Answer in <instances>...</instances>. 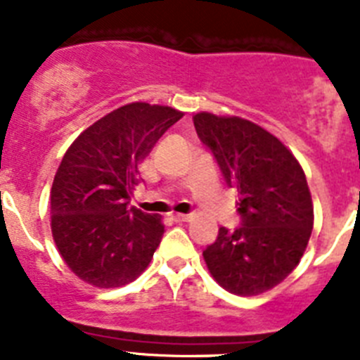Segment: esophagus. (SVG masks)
Wrapping results in <instances>:
<instances>
[{
	"label": "esophagus",
	"mask_w": 360,
	"mask_h": 360,
	"mask_svg": "<svg viewBox=\"0 0 360 360\" xmlns=\"http://www.w3.org/2000/svg\"><path fill=\"white\" fill-rule=\"evenodd\" d=\"M171 219H173V221H176V224H184V221H189L191 216L189 214H173L171 216Z\"/></svg>",
	"instance_id": "1"
}]
</instances>
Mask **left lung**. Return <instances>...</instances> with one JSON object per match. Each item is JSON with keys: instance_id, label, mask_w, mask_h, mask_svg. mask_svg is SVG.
<instances>
[{"instance_id": "1", "label": "left lung", "mask_w": 360, "mask_h": 360, "mask_svg": "<svg viewBox=\"0 0 360 360\" xmlns=\"http://www.w3.org/2000/svg\"><path fill=\"white\" fill-rule=\"evenodd\" d=\"M193 122L227 186L238 191L241 219L234 231L219 227L203 250L209 272L232 294L270 290L297 266L314 227L303 167L281 141L250 120L202 111Z\"/></svg>"}]
</instances>
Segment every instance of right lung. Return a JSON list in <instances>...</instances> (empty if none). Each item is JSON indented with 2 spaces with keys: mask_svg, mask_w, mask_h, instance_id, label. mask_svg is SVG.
Segmentation results:
<instances>
[{
  "mask_svg": "<svg viewBox=\"0 0 360 360\" xmlns=\"http://www.w3.org/2000/svg\"><path fill=\"white\" fill-rule=\"evenodd\" d=\"M182 115L169 106L126 104L91 124L65 153L50 193L52 234L82 281L122 287L149 265L164 225L128 203L139 164Z\"/></svg>",
  "mask_w": 360,
  "mask_h": 360,
  "instance_id": "add662e5",
  "label": "right lung"
}]
</instances>
